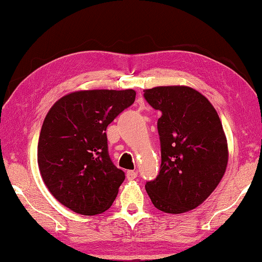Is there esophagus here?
<instances>
[{"mask_svg":"<svg viewBox=\"0 0 262 262\" xmlns=\"http://www.w3.org/2000/svg\"><path fill=\"white\" fill-rule=\"evenodd\" d=\"M126 178H127V180H134V179L137 178V173H136L135 170H127Z\"/></svg>","mask_w":262,"mask_h":262,"instance_id":"1","label":"esophagus"}]
</instances>
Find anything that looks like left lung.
<instances>
[{
    "label": "left lung",
    "instance_id": "1",
    "mask_svg": "<svg viewBox=\"0 0 262 262\" xmlns=\"http://www.w3.org/2000/svg\"><path fill=\"white\" fill-rule=\"evenodd\" d=\"M143 96L161 112V166L157 177L146 181V192L163 212L195 209L217 187L228 164L220 117L205 96L189 87H155Z\"/></svg>",
    "mask_w": 262,
    "mask_h": 262
}]
</instances>
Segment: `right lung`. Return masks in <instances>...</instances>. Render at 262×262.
Wrapping results in <instances>:
<instances>
[{"instance_id": "obj_1", "label": "right lung", "mask_w": 262, "mask_h": 262, "mask_svg": "<svg viewBox=\"0 0 262 262\" xmlns=\"http://www.w3.org/2000/svg\"><path fill=\"white\" fill-rule=\"evenodd\" d=\"M136 92L82 91L59 99L39 136L38 164L51 194L74 212L108 210L125 180L108 154L107 126L135 102Z\"/></svg>"}]
</instances>
